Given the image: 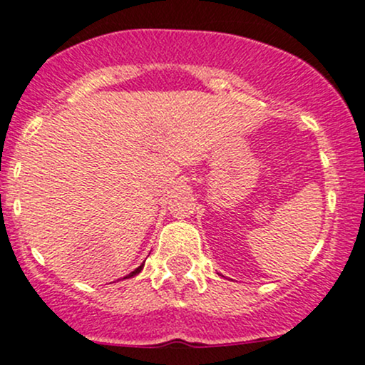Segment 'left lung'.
I'll return each instance as SVG.
<instances>
[{
	"label": "left lung",
	"instance_id": "obj_1",
	"mask_svg": "<svg viewBox=\"0 0 365 365\" xmlns=\"http://www.w3.org/2000/svg\"><path fill=\"white\" fill-rule=\"evenodd\" d=\"M220 276H221V274H220Z\"/></svg>",
	"mask_w": 365,
	"mask_h": 365
}]
</instances>
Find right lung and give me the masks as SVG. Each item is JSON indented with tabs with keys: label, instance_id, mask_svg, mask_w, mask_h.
<instances>
[{
	"label": "right lung",
	"instance_id": "obj_1",
	"mask_svg": "<svg viewBox=\"0 0 365 365\" xmlns=\"http://www.w3.org/2000/svg\"><path fill=\"white\" fill-rule=\"evenodd\" d=\"M142 267H144V264H142V266H139V267H137V269L135 271H132V273H130V274H127V276H125V278H132V276H135L137 273H140V271H142ZM123 278V279H125Z\"/></svg>",
	"mask_w": 365,
	"mask_h": 365
}]
</instances>
